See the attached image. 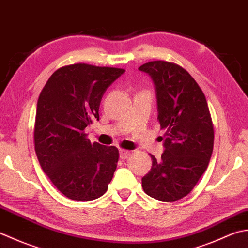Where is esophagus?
<instances>
[{"mask_svg":"<svg viewBox=\"0 0 248 248\" xmlns=\"http://www.w3.org/2000/svg\"><path fill=\"white\" fill-rule=\"evenodd\" d=\"M130 154H131V151H129V150H125V149H121L120 150V158L121 159L128 158Z\"/></svg>","mask_w":248,"mask_h":248,"instance_id":"obj_1","label":"esophagus"}]
</instances>
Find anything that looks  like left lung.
<instances>
[{
	"instance_id": "1",
	"label": "left lung",
	"mask_w": 248,
	"mask_h": 248,
	"mask_svg": "<svg viewBox=\"0 0 248 248\" xmlns=\"http://www.w3.org/2000/svg\"><path fill=\"white\" fill-rule=\"evenodd\" d=\"M139 70L153 79L165 152L152 154V168L142 178L144 193L160 201L187 196L208 168L214 145V126L202 90L187 70L166 61H152Z\"/></svg>"
}]
</instances>
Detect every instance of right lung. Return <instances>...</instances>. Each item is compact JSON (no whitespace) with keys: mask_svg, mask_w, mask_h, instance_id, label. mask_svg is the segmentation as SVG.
<instances>
[{"mask_svg":"<svg viewBox=\"0 0 248 248\" xmlns=\"http://www.w3.org/2000/svg\"><path fill=\"white\" fill-rule=\"evenodd\" d=\"M124 72L85 63L66 65L55 70L39 94L35 152L44 172L69 199H97L113 178L119 150L92 143L84 129L99 120L104 93Z\"/></svg>","mask_w":248,"mask_h":248,"instance_id":"add662e5","label":"right lung"}]
</instances>
